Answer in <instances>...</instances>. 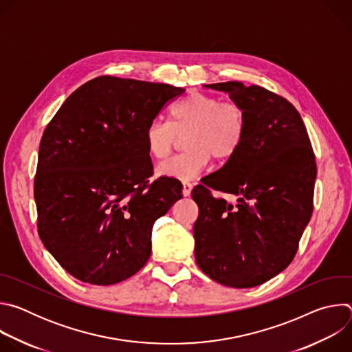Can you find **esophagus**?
Returning a JSON list of instances; mask_svg holds the SVG:
<instances>
[{"mask_svg": "<svg viewBox=\"0 0 352 352\" xmlns=\"http://www.w3.org/2000/svg\"><path fill=\"white\" fill-rule=\"evenodd\" d=\"M192 190V184L189 181H184L182 182V195L184 196H189Z\"/></svg>", "mask_w": 352, "mask_h": 352, "instance_id": "obj_1", "label": "esophagus"}]
</instances>
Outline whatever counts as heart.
Masks as SVG:
<instances>
[{"mask_svg":"<svg viewBox=\"0 0 352 352\" xmlns=\"http://www.w3.org/2000/svg\"><path fill=\"white\" fill-rule=\"evenodd\" d=\"M167 118V122H150L144 133L147 153L156 160L167 159L178 138L186 135L185 152L159 166V174L166 177L192 179L205 170L210 157L217 162L232 159L245 139L243 107L216 96L190 93L168 109Z\"/></svg>","mask_w":352,"mask_h":352,"instance_id":"1","label":"heart"}]
</instances>
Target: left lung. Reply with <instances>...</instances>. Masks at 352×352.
<instances>
[{"mask_svg":"<svg viewBox=\"0 0 352 352\" xmlns=\"http://www.w3.org/2000/svg\"><path fill=\"white\" fill-rule=\"evenodd\" d=\"M208 87L227 91L243 107L246 132L238 153L192 190L199 206L195 259L223 285L256 287L296 254L314 212L315 153L302 118L283 96L241 82Z\"/></svg>","mask_w":352,"mask_h":352,"instance_id":"obj_1","label":"left lung"}]
</instances>
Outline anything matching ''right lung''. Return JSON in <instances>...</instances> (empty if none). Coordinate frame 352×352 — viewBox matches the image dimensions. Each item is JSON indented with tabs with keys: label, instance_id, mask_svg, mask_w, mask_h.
Listing matches in <instances>:
<instances>
[{
	"label": "right lung",
	"instance_id": "obj_1",
	"mask_svg": "<svg viewBox=\"0 0 352 352\" xmlns=\"http://www.w3.org/2000/svg\"><path fill=\"white\" fill-rule=\"evenodd\" d=\"M185 89L98 76L76 89L45 126L34 175L37 231L75 278L111 285L152 252L155 221L182 197L170 177L153 182L144 133Z\"/></svg>",
	"mask_w": 352,
	"mask_h": 352
}]
</instances>
